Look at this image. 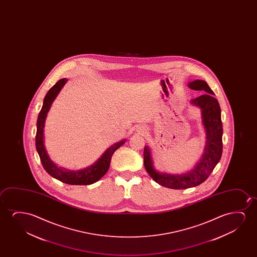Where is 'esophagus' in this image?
<instances>
[{
	"label": "esophagus",
	"mask_w": 257,
	"mask_h": 257,
	"mask_svg": "<svg viewBox=\"0 0 257 257\" xmlns=\"http://www.w3.org/2000/svg\"><path fill=\"white\" fill-rule=\"evenodd\" d=\"M138 131H139L140 133H141V134H145V133H147L148 129H147V127L144 126V125H141V126L139 127Z\"/></svg>",
	"instance_id": "34e87169"
}]
</instances>
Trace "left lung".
<instances>
[{"instance_id":"8db88e82","label":"left lung","mask_w":257,"mask_h":257,"mask_svg":"<svg viewBox=\"0 0 257 257\" xmlns=\"http://www.w3.org/2000/svg\"><path fill=\"white\" fill-rule=\"evenodd\" d=\"M188 86L194 90H204L206 93L191 100L192 104L201 109L202 121L206 134L204 155L200 161L193 169L183 175L159 173L154 167L150 148L147 146L144 148V166L148 174L160 185L175 190L188 189L204 183L220 161L223 150L221 110L218 100L212 95L214 93L202 80L191 81Z\"/></svg>"}]
</instances>
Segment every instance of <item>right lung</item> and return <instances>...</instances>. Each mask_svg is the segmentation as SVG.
Returning <instances> with one entry per match:
<instances>
[{
	"instance_id": "obj_1",
	"label": "right lung",
	"mask_w": 257,
	"mask_h": 257,
	"mask_svg": "<svg viewBox=\"0 0 257 257\" xmlns=\"http://www.w3.org/2000/svg\"><path fill=\"white\" fill-rule=\"evenodd\" d=\"M67 81V80L66 78L57 81L55 85H53V87L50 88L49 91L47 92V94L44 98L42 109L39 112L38 121H37L36 149L39 154V158H40L44 169L46 172L49 174L50 176H53L62 183H67V184L89 185V184L97 182L105 175L109 169V163L111 161V157H112L114 152L124 144L125 140L116 142L111 147H109L103 153V155L98 159L97 162L86 169L74 171V170H68V169H65L63 168H60L56 164H54L47 155V152H46L45 145H44V127H45V122H46L47 113L49 111L52 103L54 101V99L56 98L57 95L60 93L61 88H63L64 85L66 84Z\"/></svg>"
}]
</instances>
